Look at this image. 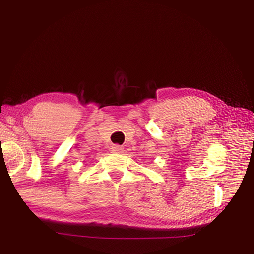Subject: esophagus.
<instances>
[{"mask_svg": "<svg viewBox=\"0 0 254 254\" xmlns=\"http://www.w3.org/2000/svg\"><path fill=\"white\" fill-rule=\"evenodd\" d=\"M111 150H112V153H115V154H121L123 152V147L119 146V145H113Z\"/></svg>", "mask_w": 254, "mask_h": 254, "instance_id": "1", "label": "esophagus"}]
</instances>
